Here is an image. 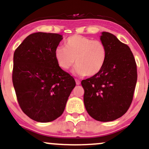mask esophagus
Returning a JSON list of instances; mask_svg holds the SVG:
<instances>
[{"mask_svg": "<svg viewBox=\"0 0 149 149\" xmlns=\"http://www.w3.org/2000/svg\"><path fill=\"white\" fill-rule=\"evenodd\" d=\"M75 80H76V85H79L80 84V80H78V79H76Z\"/></svg>", "mask_w": 149, "mask_h": 149, "instance_id": "1", "label": "esophagus"}]
</instances>
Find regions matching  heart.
<instances>
[{"label":"heart","mask_w":149,"mask_h":149,"mask_svg":"<svg viewBox=\"0 0 149 149\" xmlns=\"http://www.w3.org/2000/svg\"><path fill=\"white\" fill-rule=\"evenodd\" d=\"M54 54L57 63L62 69H69L76 61L73 72L78 76L90 77L103 69L107 52L101 41L75 35L66 39L64 46H57Z\"/></svg>","instance_id":"heart-1"}]
</instances>
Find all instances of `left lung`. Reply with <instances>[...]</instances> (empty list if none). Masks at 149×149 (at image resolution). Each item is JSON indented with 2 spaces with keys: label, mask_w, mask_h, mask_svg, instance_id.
Here are the masks:
<instances>
[{
  "label": "left lung",
  "mask_w": 149,
  "mask_h": 149,
  "mask_svg": "<svg viewBox=\"0 0 149 149\" xmlns=\"http://www.w3.org/2000/svg\"><path fill=\"white\" fill-rule=\"evenodd\" d=\"M101 42L107 48L103 69L82 80L86 110L96 121H114L130 107L137 79V64L130 48L112 34L103 32Z\"/></svg>",
  "instance_id": "left-lung-1"
}]
</instances>
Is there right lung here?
I'll use <instances>...</instances> for the list:
<instances>
[{
  "instance_id": "add662e5",
  "label": "right lung",
  "mask_w": 149,
  "mask_h": 149,
  "mask_svg": "<svg viewBox=\"0 0 149 149\" xmlns=\"http://www.w3.org/2000/svg\"><path fill=\"white\" fill-rule=\"evenodd\" d=\"M62 36L35 33L28 35L14 53L12 82L21 110L41 123L50 122L63 113L73 78L59 67L55 50Z\"/></svg>"
}]
</instances>
